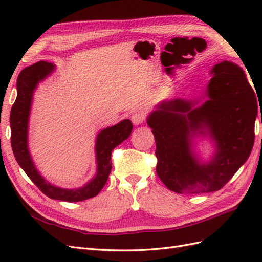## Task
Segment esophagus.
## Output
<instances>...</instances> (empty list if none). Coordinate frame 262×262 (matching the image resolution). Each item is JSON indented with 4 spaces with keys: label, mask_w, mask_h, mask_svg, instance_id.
<instances>
[{
    "label": "esophagus",
    "mask_w": 262,
    "mask_h": 262,
    "mask_svg": "<svg viewBox=\"0 0 262 262\" xmlns=\"http://www.w3.org/2000/svg\"><path fill=\"white\" fill-rule=\"evenodd\" d=\"M144 119H145L144 115L141 114V113H136V114H133V115L131 116V120H132V122H133L134 124H136V125H139V124H141V123H143Z\"/></svg>",
    "instance_id": "1"
}]
</instances>
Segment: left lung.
Here are the masks:
<instances>
[{
    "mask_svg": "<svg viewBox=\"0 0 262 262\" xmlns=\"http://www.w3.org/2000/svg\"><path fill=\"white\" fill-rule=\"evenodd\" d=\"M211 73L202 106L194 108L196 101L184 99L163 101L147 118L156 143L157 176L177 193L222 189L247 161L255 142L257 100L244 71L223 61ZM196 130H207L216 142L209 163H200L192 153Z\"/></svg>",
    "mask_w": 262,
    "mask_h": 262,
    "instance_id": "left-lung-1",
    "label": "left lung"
}]
</instances>
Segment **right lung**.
<instances>
[{"instance_id":"obj_1","label":"right lung","mask_w":262,"mask_h":262,"mask_svg":"<svg viewBox=\"0 0 262 262\" xmlns=\"http://www.w3.org/2000/svg\"><path fill=\"white\" fill-rule=\"evenodd\" d=\"M54 70V64L40 61L24 69L17 77V97L11 110V144L18 165L42 193L54 200L77 202L97 195L104 188L112 171L113 149L128 139L133 129L125 119L116 125L101 130L96 140L97 173L89 184L80 189H63L49 184L36 169L27 146L28 117L37 84Z\"/></svg>"}]
</instances>
